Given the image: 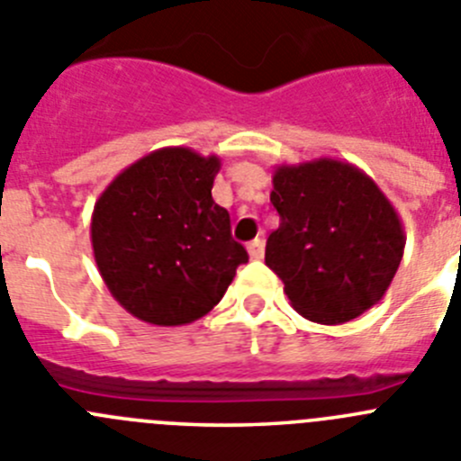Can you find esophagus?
I'll return each instance as SVG.
<instances>
[{"mask_svg": "<svg viewBox=\"0 0 461 461\" xmlns=\"http://www.w3.org/2000/svg\"><path fill=\"white\" fill-rule=\"evenodd\" d=\"M248 252H250L252 259H261L264 257V239H255L248 243Z\"/></svg>", "mask_w": 461, "mask_h": 461, "instance_id": "esophagus-1", "label": "esophagus"}]
</instances>
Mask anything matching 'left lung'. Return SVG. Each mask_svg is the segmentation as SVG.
I'll return each instance as SVG.
<instances>
[{"label": "left lung", "mask_w": 461, "mask_h": 461, "mask_svg": "<svg viewBox=\"0 0 461 461\" xmlns=\"http://www.w3.org/2000/svg\"><path fill=\"white\" fill-rule=\"evenodd\" d=\"M270 202L279 227L266 243V266L300 316L341 325L380 303L405 252V230L366 172L337 158L277 166Z\"/></svg>", "instance_id": "obj_1"}]
</instances>
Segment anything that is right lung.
<instances>
[{"instance_id":"1","label":"right lung","mask_w":461,"mask_h":461,"mask_svg":"<svg viewBox=\"0 0 461 461\" xmlns=\"http://www.w3.org/2000/svg\"><path fill=\"white\" fill-rule=\"evenodd\" d=\"M216 154L149 152L95 202L90 243L106 289L131 316L175 328L221 303L248 252L213 202Z\"/></svg>"}]
</instances>
